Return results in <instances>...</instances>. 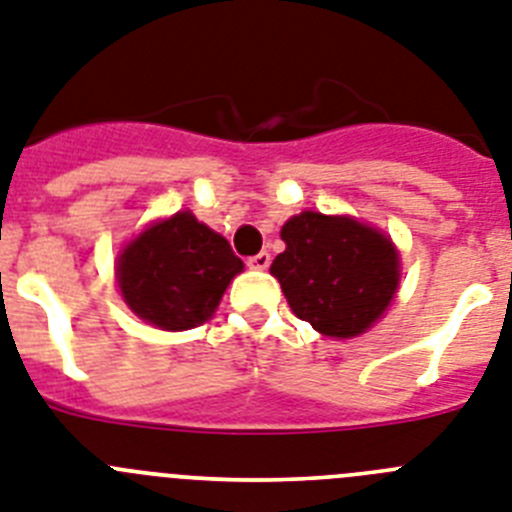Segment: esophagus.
<instances>
[{"instance_id":"esophagus-1","label":"esophagus","mask_w":512,"mask_h":512,"mask_svg":"<svg viewBox=\"0 0 512 512\" xmlns=\"http://www.w3.org/2000/svg\"><path fill=\"white\" fill-rule=\"evenodd\" d=\"M269 264H272V256H269L266 251L256 253V256H251V259H248V266H251V269H259V272L269 269Z\"/></svg>"}]
</instances>
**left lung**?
I'll return each instance as SVG.
<instances>
[{"label":"left lung","instance_id":"obj_1","mask_svg":"<svg viewBox=\"0 0 512 512\" xmlns=\"http://www.w3.org/2000/svg\"><path fill=\"white\" fill-rule=\"evenodd\" d=\"M272 264L292 313L318 334L368 331L399 290V251L386 233L352 217L300 212L282 225Z\"/></svg>","mask_w":512,"mask_h":512}]
</instances>
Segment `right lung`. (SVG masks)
<instances>
[{"mask_svg": "<svg viewBox=\"0 0 512 512\" xmlns=\"http://www.w3.org/2000/svg\"><path fill=\"white\" fill-rule=\"evenodd\" d=\"M240 272L243 261L230 243L191 212L152 222L116 264L126 305L163 331H186L209 321Z\"/></svg>", "mask_w": 512, "mask_h": 512, "instance_id": "1", "label": "right lung"}]
</instances>
